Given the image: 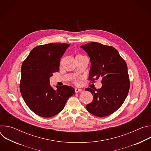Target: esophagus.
I'll list each match as a JSON object with an SVG mask.
<instances>
[{"label":"esophagus","instance_id":"obj_1","mask_svg":"<svg viewBox=\"0 0 151 151\" xmlns=\"http://www.w3.org/2000/svg\"><path fill=\"white\" fill-rule=\"evenodd\" d=\"M75 93H79V92H80V91H81L82 90V89H80V88H75Z\"/></svg>","mask_w":151,"mask_h":151}]
</instances>
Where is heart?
<instances>
[{
	"mask_svg": "<svg viewBox=\"0 0 151 151\" xmlns=\"http://www.w3.org/2000/svg\"><path fill=\"white\" fill-rule=\"evenodd\" d=\"M78 56H82V55H78L76 57H78ZM74 82L75 83H78V81L77 80V79H74Z\"/></svg>",
	"mask_w": 151,
	"mask_h": 151,
	"instance_id": "obj_1",
	"label": "heart"
}]
</instances>
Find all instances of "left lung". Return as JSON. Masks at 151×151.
<instances>
[{"label":"left lung","instance_id":"8db88e82","mask_svg":"<svg viewBox=\"0 0 151 151\" xmlns=\"http://www.w3.org/2000/svg\"><path fill=\"white\" fill-rule=\"evenodd\" d=\"M90 58L91 66L88 79L91 83L101 78L100 89L87 88L93 100L86 106L90 114L99 117L111 115L124 102L130 87L125 60L112 46L92 42L81 46Z\"/></svg>","mask_w":151,"mask_h":151}]
</instances>
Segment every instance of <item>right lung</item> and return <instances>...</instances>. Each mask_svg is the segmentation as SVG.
<instances>
[{
    "label": "right lung",
    "mask_w": 151,
    "mask_h": 151,
    "mask_svg": "<svg viewBox=\"0 0 151 151\" xmlns=\"http://www.w3.org/2000/svg\"><path fill=\"white\" fill-rule=\"evenodd\" d=\"M69 45L50 43L37 46L21 66V96L29 108L40 116L50 118L58 114L75 93L69 86H57L54 90L50 84V78L58 72L61 58Z\"/></svg>",
    "instance_id": "add662e5"
}]
</instances>
